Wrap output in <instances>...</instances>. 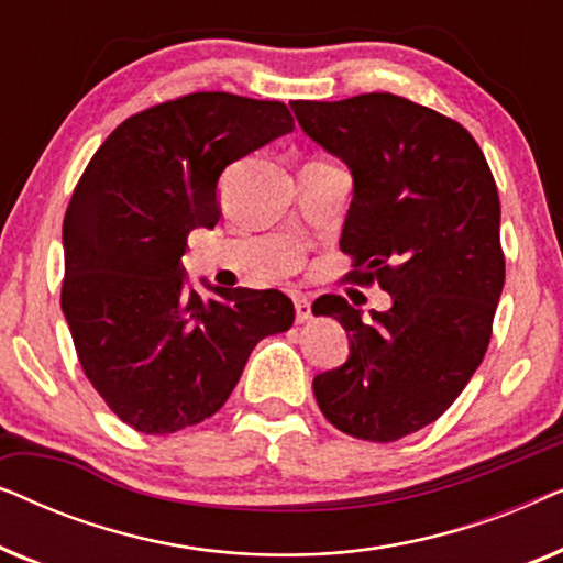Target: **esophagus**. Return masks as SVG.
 Wrapping results in <instances>:
<instances>
[{
    "label": "esophagus",
    "mask_w": 563,
    "mask_h": 563,
    "mask_svg": "<svg viewBox=\"0 0 563 563\" xmlns=\"http://www.w3.org/2000/svg\"><path fill=\"white\" fill-rule=\"evenodd\" d=\"M295 312L297 322H307L312 318V302L307 297H295Z\"/></svg>",
    "instance_id": "1"
}]
</instances>
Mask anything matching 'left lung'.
I'll return each mask as SVG.
<instances>
[{
	"label": "left lung",
	"instance_id": "left-lung-1",
	"mask_svg": "<svg viewBox=\"0 0 563 563\" xmlns=\"http://www.w3.org/2000/svg\"><path fill=\"white\" fill-rule=\"evenodd\" d=\"M289 107L353 176L341 233L351 276L391 295L368 320L338 295L312 305L351 343L343 366L314 376V399L343 433L399 441L441 418L487 353L505 287L497 184L466 128L405 97Z\"/></svg>",
	"mask_w": 563,
	"mask_h": 563
}]
</instances>
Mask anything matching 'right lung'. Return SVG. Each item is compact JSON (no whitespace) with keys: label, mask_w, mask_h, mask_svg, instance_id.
<instances>
[{"label":"right lung","mask_w":563,"mask_h":563,"mask_svg":"<svg viewBox=\"0 0 563 563\" xmlns=\"http://www.w3.org/2000/svg\"><path fill=\"white\" fill-rule=\"evenodd\" d=\"M291 130L282 102L197 91L114 128L76 184L60 310L91 387L137 433L212 418L256 343L295 322L279 289L205 282V299L181 266L191 230L218 225L222 172Z\"/></svg>","instance_id":"1"}]
</instances>
